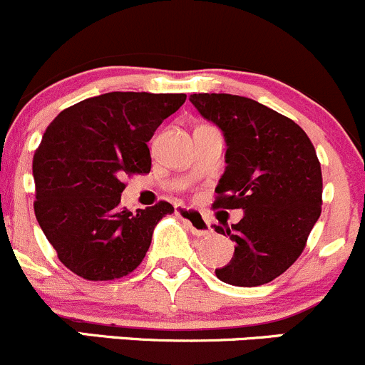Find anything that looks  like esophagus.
Listing matches in <instances>:
<instances>
[{
  "label": "esophagus",
  "mask_w": 365,
  "mask_h": 365,
  "mask_svg": "<svg viewBox=\"0 0 365 365\" xmlns=\"http://www.w3.org/2000/svg\"><path fill=\"white\" fill-rule=\"evenodd\" d=\"M176 215L189 225V229L197 236H208L212 234V224H210L208 218L202 217L201 213L195 212V210H189V208H176Z\"/></svg>",
  "instance_id": "esophagus-1"
}]
</instances>
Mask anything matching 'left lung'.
<instances>
[{
  "mask_svg": "<svg viewBox=\"0 0 365 365\" xmlns=\"http://www.w3.org/2000/svg\"><path fill=\"white\" fill-rule=\"evenodd\" d=\"M199 113L227 143L213 208L243 210L231 227L215 225L236 243L218 279L236 287L273 282L299 259L322 213V168L308 134L292 118L250 98L192 94Z\"/></svg>",
  "mask_w": 365,
  "mask_h": 365,
  "instance_id": "8db88e82",
  "label": "left lung"
}]
</instances>
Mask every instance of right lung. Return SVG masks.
Returning <instances> with one entry per match:
<instances>
[{
    "mask_svg": "<svg viewBox=\"0 0 365 365\" xmlns=\"http://www.w3.org/2000/svg\"><path fill=\"white\" fill-rule=\"evenodd\" d=\"M185 94L108 92L63 110L33 157L34 215L61 262L89 282L133 273L147 255L168 201L129 212L125 175L150 173L147 141Z\"/></svg>",
    "mask_w": 365,
    "mask_h": 365,
    "instance_id": "1",
    "label": "right lung"
}]
</instances>
